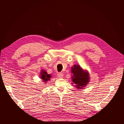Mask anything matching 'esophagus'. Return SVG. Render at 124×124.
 Masks as SVG:
<instances>
[{
  "label": "esophagus",
  "mask_w": 124,
  "mask_h": 124,
  "mask_svg": "<svg viewBox=\"0 0 124 124\" xmlns=\"http://www.w3.org/2000/svg\"><path fill=\"white\" fill-rule=\"evenodd\" d=\"M57 77L60 78H63V74L62 73H59L57 74Z\"/></svg>",
  "instance_id": "esophagus-1"
}]
</instances>
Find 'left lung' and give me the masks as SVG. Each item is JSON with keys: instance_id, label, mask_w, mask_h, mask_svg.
Segmentation results:
<instances>
[{"instance_id": "8db88e82", "label": "left lung", "mask_w": 124, "mask_h": 124, "mask_svg": "<svg viewBox=\"0 0 124 124\" xmlns=\"http://www.w3.org/2000/svg\"><path fill=\"white\" fill-rule=\"evenodd\" d=\"M71 71L73 74L71 76L72 80L77 88L83 89L88 84L89 81V75L87 71L84 70L79 65L75 64L72 67Z\"/></svg>"}]
</instances>
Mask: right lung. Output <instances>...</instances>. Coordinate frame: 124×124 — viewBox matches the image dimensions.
Here are the masks:
<instances>
[{
	"mask_svg": "<svg viewBox=\"0 0 124 124\" xmlns=\"http://www.w3.org/2000/svg\"><path fill=\"white\" fill-rule=\"evenodd\" d=\"M40 76L43 82L45 83H46L47 81L49 80L51 78V75L48 74L46 71L44 70H41Z\"/></svg>",
	"mask_w": 124,
	"mask_h": 124,
	"instance_id": "right-lung-1",
	"label": "right lung"
}]
</instances>
